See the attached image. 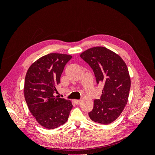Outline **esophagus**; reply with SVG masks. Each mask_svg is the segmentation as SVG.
Wrapping results in <instances>:
<instances>
[{"mask_svg":"<svg viewBox=\"0 0 155 155\" xmlns=\"http://www.w3.org/2000/svg\"><path fill=\"white\" fill-rule=\"evenodd\" d=\"M80 100H74V102L76 103V105H78V104H79V103H80Z\"/></svg>","mask_w":155,"mask_h":155,"instance_id":"esophagus-1","label":"esophagus"}]
</instances>
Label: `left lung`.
Masks as SVG:
<instances>
[{"label":"left lung","instance_id":"8db88e82","mask_svg":"<svg viewBox=\"0 0 155 155\" xmlns=\"http://www.w3.org/2000/svg\"><path fill=\"white\" fill-rule=\"evenodd\" d=\"M80 57L92 69L97 84L104 85L100 99L94 101L89 117L94 122L109 124L118 118L127 103L130 88L128 68L120 56L102 46L88 49Z\"/></svg>","mask_w":155,"mask_h":155}]
</instances>
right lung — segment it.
<instances>
[{
  "mask_svg": "<svg viewBox=\"0 0 155 155\" xmlns=\"http://www.w3.org/2000/svg\"><path fill=\"white\" fill-rule=\"evenodd\" d=\"M72 56L51 53L33 63L26 75L24 93L31 114L41 125L55 129L68 120L72 103L55 96L64 67Z\"/></svg>",
  "mask_w": 155,
  "mask_h": 155,
  "instance_id": "right-lung-1",
  "label": "right lung"
}]
</instances>
